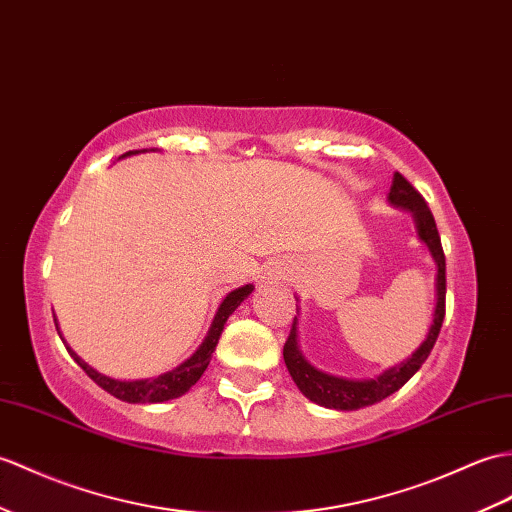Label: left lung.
<instances>
[{
    "label": "left lung",
    "mask_w": 512,
    "mask_h": 512,
    "mask_svg": "<svg viewBox=\"0 0 512 512\" xmlns=\"http://www.w3.org/2000/svg\"><path fill=\"white\" fill-rule=\"evenodd\" d=\"M388 198L392 205H399L414 213L419 237L427 246H430V251L436 259L438 275H436L434 323L430 327V334H427L425 342L417 349V353H412V358L408 362L390 368V371H386L384 375H379L375 379L353 382V379H342V377L320 373L314 366H310L303 360L299 347H296V316H294L290 336L283 344V360L294 379V384L299 386V390L307 399L318 403V406L334 408V410H360L390 397L392 392H397L414 373L419 371L421 364L427 360V355H430V351L434 349L438 334H441L443 318H445L447 279H445V253H443L441 235H438L434 216L430 207H427L425 198L417 192V189H414V185L408 181V178L399 172H395V178H392Z\"/></svg>",
    "instance_id": "obj_1"
}]
</instances>
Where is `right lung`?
I'll list each match as a JSON object with an SVG mask.
<instances>
[{
	"instance_id": "add662e5",
	"label": "right lung",
	"mask_w": 512,
	"mask_h": 512,
	"mask_svg": "<svg viewBox=\"0 0 512 512\" xmlns=\"http://www.w3.org/2000/svg\"><path fill=\"white\" fill-rule=\"evenodd\" d=\"M126 154H130V152H126ZM251 292H253V285H244V288H237L231 294H227V299H224L222 305L218 307L216 318H213L205 342L200 344L198 351L192 355V358L183 362L178 368H174V371L159 375L154 379H139V382H120V379L104 377L100 373H95L91 366L82 362L74 351H71V349H67V351L71 353V358L78 362V366L93 379L95 384L104 388L106 392H111V395L117 397V399L128 401V403H161V401H168V399H176V397L185 395V392L198 382L200 375L205 373V368L209 366V360H211V353L216 351V344L220 340L224 323H227V318L235 312V307L240 305Z\"/></svg>"
}]
</instances>
